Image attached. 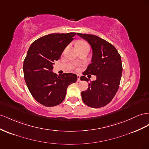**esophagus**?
Here are the masks:
<instances>
[{
    "instance_id": "obj_1",
    "label": "esophagus",
    "mask_w": 149,
    "mask_h": 149,
    "mask_svg": "<svg viewBox=\"0 0 149 149\" xmlns=\"http://www.w3.org/2000/svg\"><path fill=\"white\" fill-rule=\"evenodd\" d=\"M77 81H78V82L81 81V79H80V76H79V75H78V80H77Z\"/></svg>"
}]
</instances>
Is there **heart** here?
Wrapping results in <instances>:
<instances>
[{"mask_svg": "<svg viewBox=\"0 0 149 149\" xmlns=\"http://www.w3.org/2000/svg\"><path fill=\"white\" fill-rule=\"evenodd\" d=\"M77 47L79 49V48H84V47H89V46H88V44L85 42H83V41H80L78 43Z\"/></svg>", "mask_w": 149, "mask_h": 149, "instance_id": "obj_1", "label": "heart"}]
</instances>
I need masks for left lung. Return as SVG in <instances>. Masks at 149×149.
Wrapping results in <instances>:
<instances>
[{
    "instance_id": "8db88e82",
    "label": "left lung",
    "mask_w": 149,
    "mask_h": 149,
    "mask_svg": "<svg viewBox=\"0 0 149 149\" xmlns=\"http://www.w3.org/2000/svg\"><path fill=\"white\" fill-rule=\"evenodd\" d=\"M77 34L88 41L93 52L91 63L83 74L96 76L95 81H91L88 89L81 92L82 100L90 107H104L111 101L118 90L123 70L121 56L111 44L97 36ZM80 79L89 81L84 76Z\"/></svg>"
}]
</instances>
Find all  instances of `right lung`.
Instances as JSON below:
<instances>
[{
    "label": "right lung",
    "mask_w": 149,
    "mask_h": 149,
    "mask_svg": "<svg viewBox=\"0 0 149 149\" xmlns=\"http://www.w3.org/2000/svg\"><path fill=\"white\" fill-rule=\"evenodd\" d=\"M74 33L50 34L36 40L28 49L24 61L26 83L34 98L45 107H54L65 98L68 86L75 83L77 75L53 72L54 62L61 57L73 40Z\"/></svg>",
    "instance_id": "obj_1"
}]
</instances>
